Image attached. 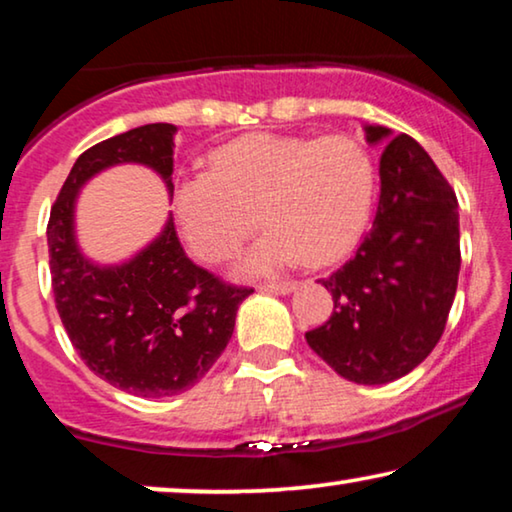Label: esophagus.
Returning a JSON list of instances; mask_svg holds the SVG:
<instances>
[{"mask_svg": "<svg viewBox=\"0 0 512 512\" xmlns=\"http://www.w3.org/2000/svg\"><path fill=\"white\" fill-rule=\"evenodd\" d=\"M295 288L293 281H279V284H265L261 286V291L265 293H274V295H288Z\"/></svg>", "mask_w": 512, "mask_h": 512, "instance_id": "esophagus-1", "label": "esophagus"}]
</instances>
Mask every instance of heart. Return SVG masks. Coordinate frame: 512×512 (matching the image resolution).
<instances>
[{"label": "heart", "instance_id": "obj_1", "mask_svg": "<svg viewBox=\"0 0 512 512\" xmlns=\"http://www.w3.org/2000/svg\"><path fill=\"white\" fill-rule=\"evenodd\" d=\"M210 173L177 184L175 212L191 254L224 263L256 231L268 235L244 256V274H274L302 258L328 265L358 242L374 196V166L360 140L249 133L221 145Z\"/></svg>", "mask_w": 512, "mask_h": 512}]
</instances>
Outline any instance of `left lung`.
<instances>
[{"instance_id": "obj_1", "label": "left lung", "mask_w": 512, "mask_h": 512, "mask_svg": "<svg viewBox=\"0 0 512 512\" xmlns=\"http://www.w3.org/2000/svg\"><path fill=\"white\" fill-rule=\"evenodd\" d=\"M365 138L388 143L374 224L351 261L323 279L335 309L305 337L339 376L381 385L402 379L439 344L462 256L455 191L429 154L379 124H365Z\"/></svg>"}]
</instances>
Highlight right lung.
<instances>
[{
  "label": "right lung",
  "instance_id": "right-lung-1",
  "mask_svg": "<svg viewBox=\"0 0 512 512\" xmlns=\"http://www.w3.org/2000/svg\"><path fill=\"white\" fill-rule=\"evenodd\" d=\"M175 124H145L83 152L50 210L48 254L55 307L85 365L138 397L180 395L210 372L251 288L226 284L184 254L173 214L164 231L120 265H99L76 240V201L96 173L143 164L173 198Z\"/></svg>",
  "mask_w": 512,
  "mask_h": 512
}]
</instances>
